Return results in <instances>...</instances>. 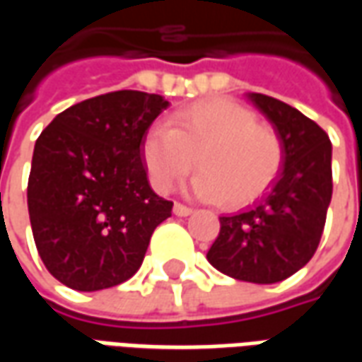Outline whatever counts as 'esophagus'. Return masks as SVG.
Here are the masks:
<instances>
[{
  "mask_svg": "<svg viewBox=\"0 0 362 362\" xmlns=\"http://www.w3.org/2000/svg\"><path fill=\"white\" fill-rule=\"evenodd\" d=\"M194 213V209L192 207H188V205L184 204H174V215H178V217H188V215H192Z\"/></svg>",
  "mask_w": 362,
  "mask_h": 362,
  "instance_id": "obj_1",
  "label": "esophagus"
}]
</instances>
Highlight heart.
Returning a JSON list of instances; mask_svg holds the SVG:
<instances>
[{
	"label": "heart",
	"instance_id": "b5f03b06",
	"mask_svg": "<svg viewBox=\"0 0 362 362\" xmlns=\"http://www.w3.org/2000/svg\"><path fill=\"white\" fill-rule=\"evenodd\" d=\"M192 182L199 197H223L225 205L258 199L283 166V145L272 127L230 98H207L188 104L166 126L149 129L143 141V163L155 188L168 192L196 166Z\"/></svg>",
	"mask_w": 362,
	"mask_h": 362
}]
</instances>
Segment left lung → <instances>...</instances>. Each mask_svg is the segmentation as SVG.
<instances>
[{"mask_svg":"<svg viewBox=\"0 0 362 362\" xmlns=\"http://www.w3.org/2000/svg\"><path fill=\"white\" fill-rule=\"evenodd\" d=\"M283 145V170L266 196L219 217L207 259L228 277L279 283L304 267L318 248L332 202V141L303 112L259 93L248 95Z\"/></svg>","mask_w":362,"mask_h":362,"instance_id":"8db88e82","label":"left lung"}]
</instances>
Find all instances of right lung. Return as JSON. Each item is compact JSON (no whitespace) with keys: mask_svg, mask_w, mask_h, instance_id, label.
<instances>
[{"mask_svg":"<svg viewBox=\"0 0 362 362\" xmlns=\"http://www.w3.org/2000/svg\"><path fill=\"white\" fill-rule=\"evenodd\" d=\"M168 100L114 90L58 114L36 139L27 202L36 250L69 288L100 291L141 267L173 202L149 186L147 129Z\"/></svg>","mask_w":362,"mask_h":362,"instance_id":"1","label":"right lung"}]
</instances>
